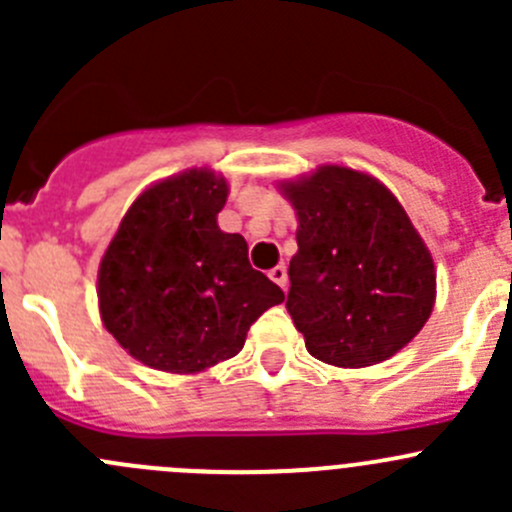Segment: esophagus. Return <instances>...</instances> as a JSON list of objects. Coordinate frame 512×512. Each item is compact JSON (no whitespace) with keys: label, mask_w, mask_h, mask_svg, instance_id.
Instances as JSON below:
<instances>
[{"label":"esophagus","mask_w":512,"mask_h":512,"mask_svg":"<svg viewBox=\"0 0 512 512\" xmlns=\"http://www.w3.org/2000/svg\"><path fill=\"white\" fill-rule=\"evenodd\" d=\"M270 280L277 282V285L285 289V287H287V267H285V265L272 267V270H270Z\"/></svg>","instance_id":"1"}]
</instances>
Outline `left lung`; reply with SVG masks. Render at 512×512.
<instances>
[{"instance_id":"1","label":"left lung","mask_w":512,"mask_h":512,"mask_svg":"<svg viewBox=\"0 0 512 512\" xmlns=\"http://www.w3.org/2000/svg\"><path fill=\"white\" fill-rule=\"evenodd\" d=\"M282 190L299 220L287 312L307 352L359 369L404 349L431 317L436 270L399 200L342 165Z\"/></svg>"}]
</instances>
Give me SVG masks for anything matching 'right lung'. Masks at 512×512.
<instances>
[{
    "instance_id": "add662e5",
    "label": "right lung",
    "mask_w": 512,
    "mask_h": 512,
    "mask_svg": "<svg viewBox=\"0 0 512 512\" xmlns=\"http://www.w3.org/2000/svg\"><path fill=\"white\" fill-rule=\"evenodd\" d=\"M225 178L185 170L136 198L98 267L103 327L133 359L193 374L242 349L285 292L252 270L247 242L218 227Z\"/></svg>"
}]
</instances>
